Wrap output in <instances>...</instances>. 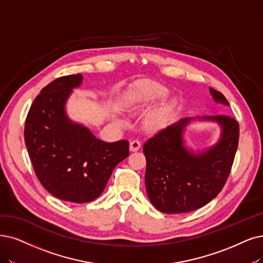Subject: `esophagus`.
<instances>
[{"instance_id": "esophagus-1", "label": "esophagus", "mask_w": 263, "mask_h": 263, "mask_svg": "<svg viewBox=\"0 0 263 263\" xmlns=\"http://www.w3.org/2000/svg\"><path fill=\"white\" fill-rule=\"evenodd\" d=\"M140 146H141V142L139 141V140H133L132 142H130V145H129V149H130V151H138L139 149H140Z\"/></svg>"}]
</instances>
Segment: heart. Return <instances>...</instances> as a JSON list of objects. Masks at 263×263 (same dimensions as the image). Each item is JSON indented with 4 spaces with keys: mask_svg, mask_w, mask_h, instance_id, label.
<instances>
[{
    "mask_svg": "<svg viewBox=\"0 0 263 263\" xmlns=\"http://www.w3.org/2000/svg\"><path fill=\"white\" fill-rule=\"evenodd\" d=\"M167 93L168 90L159 84H148V85L139 87L130 93L127 100L128 108L133 113H143L154 103L164 99ZM174 107L175 104L171 102L153 113L146 122V126L151 130H160L164 128Z\"/></svg>",
    "mask_w": 263,
    "mask_h": 263,
    "instance_id": "heart-1",
    "label": "heart"
}]
</instances>
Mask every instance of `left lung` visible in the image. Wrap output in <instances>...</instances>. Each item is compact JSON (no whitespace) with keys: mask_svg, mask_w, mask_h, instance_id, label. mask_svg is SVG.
Wrapping results in <instances>:
<instances>
[{"mask_svg":"<svg viewBox=\"0 0 263 263\" xmlns=\"http://www.w3.org/2000/svg\"><path fill=\"white\" fill-rule=\"evenodd\" d=\"M217 103L229 106L220 91L209 88ZM220 125L219 141L194 153L184 146L183 132L194 118L160 130L143 145L145 189L152 205L165 214L196 211L214 199L226 184L238 145L239 125L228 115L196 118Z\"/></svg>","mask_w":263,"mask_h":263,"instance_id":"obj_1","label":"left lung"}]
</instances>
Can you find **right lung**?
<instances>
[{
  "label": "right lung",
  "instance_id": "obj_1",
  "mask_svg": "<svg viewBox=\"0 0 263 263\" xmlns=\"http://www.w3.org/2000/svg\"><path fill=\"white\" fill-rule=\"evenodd\" d=\"M83 77L56 79L41 90L28 112L25 142L37 179L57 198L87 203L106 187L120 162L129 154V142H104L85 126L72 122L66 103Z\"/></svg>",
  "mask_w": 263,
  "mask_h": 263
}]
</instances>
